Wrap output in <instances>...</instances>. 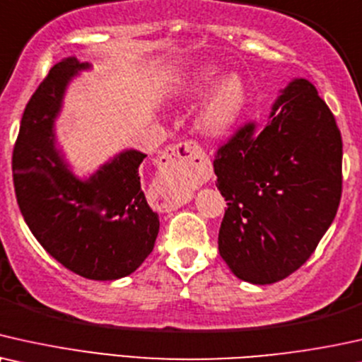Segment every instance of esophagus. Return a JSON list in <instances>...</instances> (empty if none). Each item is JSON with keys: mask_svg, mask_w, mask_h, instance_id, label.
<instances>
[{"mask_svg": "<svg viewBox=\"0 0 362 362\" xmlns=\"http://www.w3.org/2000/svg\"><path fill=\"white\" fill-rule=\"evenodd\" d=\"M157 165L163 180H167L173 187L165 206L168 210L178 209L187 204L189 187L200 175L202 165H204V152L199 144L192 141L177 144V146L168 147L158 157Z\"/></svg>", "mask_w": 362, "mask_h": 362, "instance_id": "34e87169", "label": "esophagus"}]
</instances>
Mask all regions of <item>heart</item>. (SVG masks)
Listing matches in <instances>:
<instances>
[{"label":"heart","mask_w":362,"mask_h":362,"mask_svg":"<svg viewBox=\"0 0 362 362\" xmlns=\"http://www.w3.org/2000/svg\"><path fill=\"white\" fill-rule=\"evenodd\" d=\"M221 69L214 62H205L185 76L177 89V95L187 103H202L195 125L202 136L210 139L223 137L237 124L247 104V86L237 72L220 76Z\"/></svg>","instance_id":"heart-1"}]
</instances>
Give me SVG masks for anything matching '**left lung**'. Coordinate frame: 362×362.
<instances>
[{
  "label": "left lung",
  "mask_w": 362,
  "mask_h": 362,
  "mask_svg": "<svg viewBox=\"0 0 362 362\" xmlns=\"http://www.w3.org/2000/svg\"><path fill=\"white\" fill-rule=\"evenodd\" d=\"M343 141L325 100L296 77L253 124L218 148L216 187L228 200L218 233L220 257L253 285H272L315 252L341 200Z\"/></svg>",
  "instance_id": "obj_1"
}]
</instances>
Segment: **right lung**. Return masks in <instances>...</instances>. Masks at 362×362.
<instances>
[{"instance_id":"add662e5","label":"right lung","mask_w":362,"mask_h":362,"mask_svg":"<svg viewBox=\"0 0 362 362\" xmlns=\"http://www.w3.org/2000/svg\"><path fill=\"white\" fill-rule=\"evenodd\" d=\"M90 67L67 57L33 94L13 151V180L19 210L41 247L79 276L112 281L151 255L160 221L141 189L146 153L125 148L90 175L77 177L57 142L66 90Z\"/></svg>"}]
</instances>
